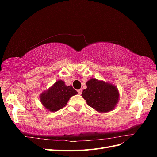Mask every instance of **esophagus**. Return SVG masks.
Wrapping results in <instances>:
<instances>
[{"label": "esophagus", "instance_id": "esophagus-1", "mask_svg": "<svg viewBox=\"0 0 157 157\" xmlns=\"http://www.w3.org/2000/svg\"><path fill=\"white\" fill-rule=\"evenodd\" d=\"M77 92H78V94L80 95V94H82V88H80V89L77 90Z\"/></svg>", "mask_w": 157, "mask_h": 157}]
</instances>
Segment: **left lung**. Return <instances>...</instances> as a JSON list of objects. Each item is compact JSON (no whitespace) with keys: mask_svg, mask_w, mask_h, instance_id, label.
I'll return each instance as SVG.
<instances>
[{"mask_svg":"<svg viewBox=\"0 0 157 157\" xmlns=\"http://www.w3.org/2000/svg\"><path fill=\"white\" fill-rule=\"evenodd\" d=\"M86 86L82 96L90 107L101 113L110 111L115 107L119 94L115 86L96 78L88 80Z\"/></svg>","mask_w":157,"mask_h":157,"instance_id":"left-lung-1","label":"left lung"}]
</instances>
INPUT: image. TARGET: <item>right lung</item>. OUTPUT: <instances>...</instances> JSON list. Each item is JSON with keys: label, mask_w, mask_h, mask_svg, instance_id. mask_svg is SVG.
I'll list each match as a JSON object with an SVG mask.
<instances>
[{"label": "right lung", "mask_w": 157, "mask_h": 157, "mask_svg": "<svg viewBox=\"0 0 157 157\" xmlns=\"http://www.w3.org/2000/svg\"><path fill=\"white\" fill-rule=\"evenodd\" d=\"M77 94L71 86H66L62 80L56 82L48 91L42 93L40 101L42 105L50 111H57L65 106L69 98Z\"/></svg>", "instance_id": "1"}]
</instances>
